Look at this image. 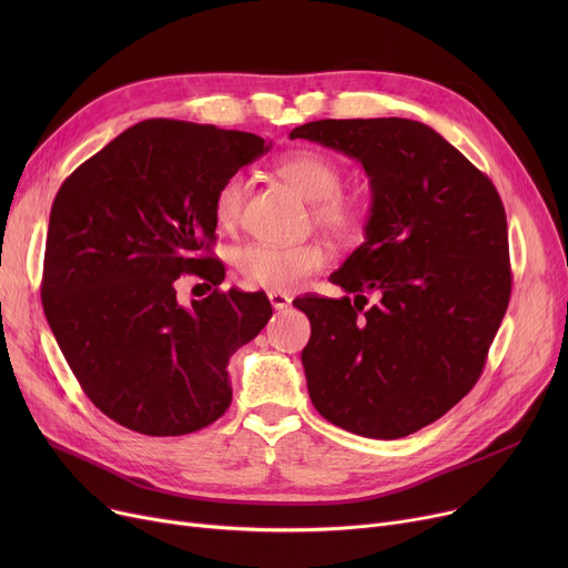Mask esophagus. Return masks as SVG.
<instances>
[{
	"mask_svg": "<svg viewBox=\"0 0 568 568\" xmlns=\"http://www.w3.org/2000/svg\"><path fill=\"white\" fill-rule=\"evenodd\" d=\"M268 302H272L274 311H285L292 304L290 294H285V292H268Z\"/></svg>",
	"mask_w": 568,
	"mask_h": 568,
	"instance_id": "obj_1",
	"label": "esophagus"
}]
</instances>
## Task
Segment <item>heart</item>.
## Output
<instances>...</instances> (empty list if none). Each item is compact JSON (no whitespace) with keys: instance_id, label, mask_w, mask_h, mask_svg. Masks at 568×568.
<instances>
[{"instance_id":"obj_1","label":"heart","mask_w":568,"mask_h":568,"mask_svg":"<svg viewBox=\"0 0 568 568\" xmlns=\"http://www.w3.org/2000/svg\"><path fill=\"white\" fill-rule=\"evenodd\" d=\"M278 174L300 191L308 202H315V221L334 234H349L359 223V206L341 193L343 172L341 165L322 152L313 149H296L285 154L278 165ZM246 195L244 174H232L219 186L214 197V214L219 225L232 227L242 214ZM329 255L317 244L300 246H274V244H248L236 253V266L251 283L290 292L306 283L315 272L326 264Z\"/></svg>"}]
</instances>
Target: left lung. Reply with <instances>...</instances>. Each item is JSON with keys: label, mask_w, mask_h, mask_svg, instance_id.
Segmentation results:
<instances>
[{"label": "left lung", "mask_w": 568, "mask_h": 568, "mask_svg": "<svg viewBox=\"0 0 568 568\" xmlns=\"http://www.w3.org/2000/svg\"><path fill=\"white\" fill-rule=\"evenodd\" d=\"M290 138L359 161L373 195L366 242L332 274L354 300L294 302L311 320L302 352L311 400L354 435H412L469 394L509 306L499 193L412 119H320Z\"/></svg>", "instance_id": "left-lung-1"}]
</instances>
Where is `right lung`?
<instances>
[{
	"mask_svg": "<svg viewBox=\"0 0 568 568\" xmlns=\"http://www.w3.org/2000/svg\"><path fill=\"white\" fill-rule=\"evenodd\" d=\"M268 149L255 133L146 119L59 189L43 311L82 392L112 422L170 437L230 407V356L264 329L272 304L262 292L214 290L184 308L174 283H223V264L204 255L216 191Z\"/></svg>",
	"mask_w": 568,
	"mask_h": 568,
	"instance_id": "1",
	"label": "right lung"
}]
</instances>
